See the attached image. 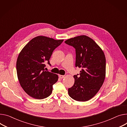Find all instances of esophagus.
<instances>
[{
    "mask_svg": "<svg viewBox=\"0 0 127 127\" xmlns=\"http://www.w3.org/2000/svg\"><path fill=\"white\" fill-rule=\"evenodd\" d=\"M64 75H59V77L60 78H61V79L64 78Z\"/></svg>",
    "mask_w": 127,
    "mask_h": 127,
    "instance_id": "obj_1",
    "label": "esophagus"
}]
</instances>
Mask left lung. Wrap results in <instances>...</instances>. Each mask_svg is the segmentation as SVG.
Instances as JSON below:
<instances>
[{
	"label": "left lung",
	"instance_id": "obj_1",
	"mask_svg": "<svg viewBox=\"0 0 127 127\" xmlns=\"http://www.w3.org/2000/svg\"><path fill=\"white\" fill-rule=\"evenodd\" d=\"M64 42L75 48L76 66L82 68L80 76H74V84L68 89V93L76 101H89L99 92L105 78L104 53L92 38L85 35L71 38Z\"/></svg>",
	"mask_w": 127,
	"mask_h": 127
}]
</instances>
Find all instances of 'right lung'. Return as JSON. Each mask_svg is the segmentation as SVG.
Instances as JSON below:
<instances>
[{"instance_id": "1", "label": "right lung", "mask_w": 127, "mask_h": 127, "mask_svg": "<svg viewBox=\"0 0 127 127\" xmlns=\"http://www.w3.org/2000/svg\"><path fill=\"white\" fill-rule=\"evenodd\" d=\"M64 40H54L45 36H36L19 53L16 63L18 78L25 92L33 98L43 99L52 92V85L58 79L57 74L45 71V64L55 49Z\"/></svg>"}]
</instances>
